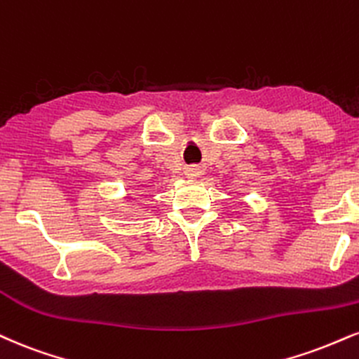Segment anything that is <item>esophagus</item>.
<instances>
[{"instance_id": "34e87169", "label": "esophagus", "mask_w": 359, "mask_h": 359, "mask_svg": "<svg viewBox=\"0 0 359 359\" xmlns=\"http://www.w3.org/2000/svg\"><path fill=\"white\" fill-rule=\"evenodd\" d=\"M189 175L191 177H198V175H202V170H201V167H194V168H191V170L187 172Z\"/></svg>"}]
</instances>
